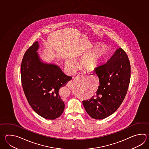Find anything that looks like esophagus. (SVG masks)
Returning a JSON list of instances; mask_svg holds the SVG:
<instances>
[{"mask_svg":"<svg viewBox=\"0 0 149 149\" xmlns=\"http://www.w3.org/2000/svg\"><path fill=\"white\" fill-rule=\"evenodd\" d=\"M88 76V74H86V73H83V74H79V76H77V79L78 78H79V77H87V76ZM73 82L72 81V82H70L68 83V84H67V86H70V85H72V84H73Z\"/></svg>","mask_w":149,"mask_h":149,"instance_id":"obj_1","label":"esophagus"}]
</instances>
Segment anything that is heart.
<instances>
[{
	"label": "heart",
	"instance_id": "heart-1",
	"mask_svg": "<svg viewBox=\"0 0 149 149\" xmlns=\"http://www.w3.org/2000/svg\"><path fill=\"white\" fill-rule=\"evenodd\" d=\"M108 52V48L105 45L97 46L93 51L83 59L82 66L88 70H94L100 65L104 56ZM66 64L67 67L70 69L74 68L73 63L67 61Z\"/></svg>",
	"mask_w": 149,
	"mask_h": 149
}]
</instances>
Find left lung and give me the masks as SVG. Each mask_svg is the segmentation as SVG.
<instances>
[{"label": "left lung", "mask_w": 149, "mask_h": 149, "mask_svg": "<svg viewBox=\"0 0 149 149\" xmlns=\"http://www.w3.org/2000/svg\"><path fill=\"white\" fill-rule=\"evenodd\" d=\"M94 70L100 85L95 96L83 104L92 118L102 119L115 112L124 100L130 82L131 65L126 53L119 48L106 64Z\"/></svg>", "instance_id": "1"}]
</instances>
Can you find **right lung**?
I'll return each mask as SVG.
<instances>
[{"label":"right lung","mask_w":149,"mask_h":149,"mask_svg":"<svg viewBox=\"0 0 149 149\" xmlns=\"http://www.w3.org/2000/svg\"><path fill=\"white\" fill-rule=\"evenodd\" d=\"M36 41L25 52L21 68L22 84L32 108L44 118L54 120L65 108L59 92L72 79L58 66L45 64L40 59Z\"/></svg>","instance_id":"1"}]
</instances>
